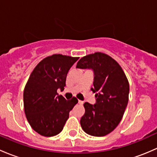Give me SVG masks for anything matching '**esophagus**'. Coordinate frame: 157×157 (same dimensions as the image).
Instances as JSON below:
<instances>
[{
    "label": "esophagus",
    "mask_w": 157,
    "mask_h": 157,
    "mask_svg": "<svg viewBox=\"0 0 157 157\" xmlns=\"http://www.w3.org/2000/svg\"><path fill=\"white\" fill-rule=\"evenodd\" d=\"M78 103H79V104H81V105H82V104H83V101H80V100H78Z\"/></svg>",
    "instance_id": "esophagus-1"
}]
</instances>
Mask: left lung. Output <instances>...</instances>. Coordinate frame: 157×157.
I'll list each match as a JSON object with an SVG mask.
<instances>
[{"instance_id":"obj_1","label":"left lung","mask_w":157,"mask_h":157,"mask_svg":"<svg viewBox=\"0 0 157 157\" xmlns=\"http://www.w3.org/2000/svg\"><path fill=\"white\" fill-rule=\"evenodd\" d=\"M76 68L94 71L91 90L96 93L95 104L84 103L85 113L81 126L92 136H105L117 127L125 113L129 94L126 75L114 59L101 52L81 58Z\"/></svg>"}]
</instances>
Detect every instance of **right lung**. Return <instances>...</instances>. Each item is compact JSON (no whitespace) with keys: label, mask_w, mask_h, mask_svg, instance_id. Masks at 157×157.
Here are the masks:
<instances>
[{"label":"right lung","mask_w":157,"mask_h":157,"mask_svg":"<svg viewBox=\"0 0 157 157\" xmlns=\"http://www.w3.org/2000/svg\"><path fill=\"white\" fill-rule=\"evenodd\" d=\"M79 57L54 54L43 59L33 69L23 92L24 110L31 127L44 137L62 132L69 112L78 103L67 101L57 90H64L67 73Z\"/></svg>","instance_id":"1"}]
</instances>
